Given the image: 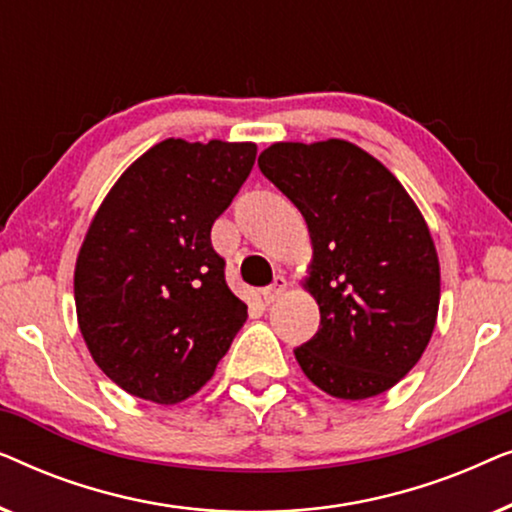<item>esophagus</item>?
I'll return each instance as SVG.
<instances>
[{
	"instance_id": "1",
	"label": "esophagus",
	"mask_w": 512,
	"mask_h": 512,
	"mask_svg": "<svg viewBox=\"0 0 512 512\" xmlns=\"http://www.w3.org/2000/svg\"><path fill=\"white\" fill-rule=\"evenodd\" d=\"M289 289V284H286V279L279 275V277H275V282H272L270 286H265L263 289V300H265V305H270V303H275V300H279L284 296V291Z\"/></svg>"
}]
</instances>
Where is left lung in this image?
I'll return each mask as SVG.
<instances>
[{
  "label": "left lung",
  "mask_w": 512,
  "mask_h": 512,
  "mask_svg": "<svg viewBox=\"0 0 512 512\" xmlns=\"http://www.w3.org/2000/svg\"><path fill=\"white\" fill-rule=\"evenodd\" d=\"M258 167L300 209L312 240L303 286L321 324L296 361L328 396L384 394L436 328L440 263L422 212L380 160L345 139L277 142Z\"/></svg>",
  "instance_id": "1"
}]
</instances>
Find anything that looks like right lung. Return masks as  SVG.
Returning a JSON list of instances; mask_svg holds the SVG:
<instances>
[{
	"label": "right lung",
	"instance_id": "right-lung-1",
	"mask_svg": "<svg viewBox=\"0 0 512 512\" xmlns=\"http://www.w3.org/2000/svg\"><path fill=\"white\" fill-rule=\"evenodd\" d=\"M254 160L251 142L170 137L118 177L90 221L76 319L93 361L130 396L174 405L198 394L247 321L209 233Z\"/></svg>",
	"mask_w": 512,
	"mask_h": 512
}]
</instances>
